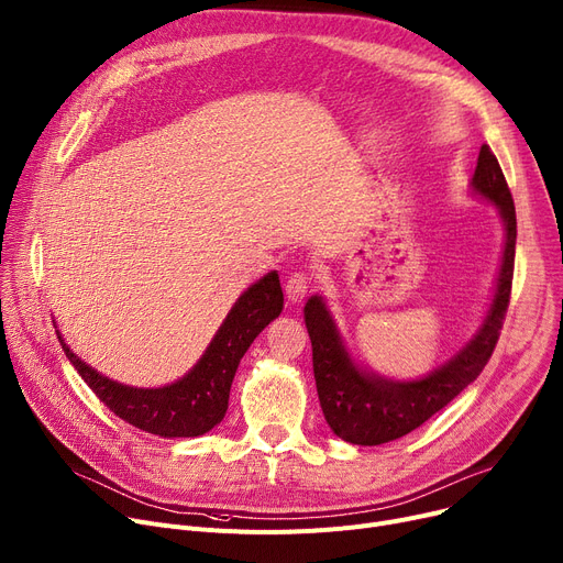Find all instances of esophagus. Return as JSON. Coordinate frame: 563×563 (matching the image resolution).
<instances>
[{
  "label": "esophagus",
  "instance_id": "34e87169",
  "mask_svg": "<svg viewBox=\"0 0 563 563\" xmlns=\"http://www.w3.org/2000/svg\"><path fill=\"white\" fill-rule=\"evenodd\" d=\"M311 275L309 273H292L286 282V297L290 302H302L305 295L309 292Z\"/></svg>",
  "mask_w": 563,
  "mask_h": 563
}]
</instances>
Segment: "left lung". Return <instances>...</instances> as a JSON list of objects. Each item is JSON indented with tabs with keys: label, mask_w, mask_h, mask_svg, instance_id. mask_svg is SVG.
Here are the masks:
<instances>
[{
	"label": "left lung",
	"mask_w": 563,
	"mask_h": 563,
	"mask_svg": "<svg viewBox=\"0 0 563 563\" xmlns=\"http://www.w3.org/2000/svg\"><path fill=\"white\" fill-rule=\"evenodd\" d=\"M473 188L500 209L505 220V256L490 311L479 334L443 368L420 382H386L358 371L347 358L336 327L320 297L305 307V320L313 347V375L324 420L334 434L354 445H379L400 439L424 420L448 407L456 395L473 384L488 363L500 339V329L511 300L516 258V207L498 158L482 145Z\"/></svg>",
	"instance_id": "8db88e82"
}]
</instances>
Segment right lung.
<instances>
[{
	"mask_svg": "<svg viewBox=\"0 0 563 563\" xmlns=\"http://www.w3.org/2000/svg\"><path fill=\"white\" fill-rule=\"evenodd\" d=\"M282 307L279 275L268 273L239 297L197 366L184 379L163 388H131L111 382L73 354L60 334L58 341L99 402L124 422L163 439L202 437L224 418L229 388L243 354L263 327L282 313Z\"/></svg>",
	"mask_w": 563,
	"mask_h": 563,
	"instance_id": "1",
	"label": "right lung"
}]
</instances>
